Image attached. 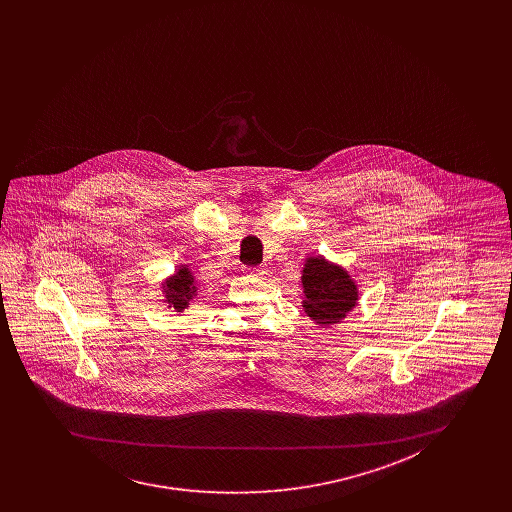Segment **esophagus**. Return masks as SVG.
<instances>
[{"instance_id":"1","label":"esophagus","mask_w":512,"mask_h":512,"mask_svg":"<svg viewBox=\"0 0 512 512\" xmlns=\"http://www.w3.org/2000/svg\"><path fill=\"white\" fill-rule=\"evenodd\" d=\"M249 276H255V278H263L266 274V266H257V268H251L248 270Z\"/></svg>"}]
</instances>
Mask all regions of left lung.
Wrapping results in <instances>:
<instances>
[{"instance_id": "obj_1", "label": "left lung", "mask_w": 512, "mask_h": 512, "mask_svg": "<svg viewBox=\"0 0 512 512\" xmlns=\"http://www.w3.org/2000/svg\"><path fill=\"white\" fill-rule=\"evenodd\" d=\"M302 308L317 325L340 323L357 306L358 287L349 272L325 257H308L302 270Z\"/></svg>"}]
</instances>
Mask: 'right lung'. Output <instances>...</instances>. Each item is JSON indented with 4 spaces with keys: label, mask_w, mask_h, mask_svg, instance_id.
I'll list each match as a JSON object with an SVG mask.
<instances>
[{
    "label": "right lung",
    "mask_w": 512,
    "mask_h": 512,
    "mask_svg": "<svg viewBox=\"0 0 512 512\" xmlns=\"http://www.w3.org/2000/svg\"><path fill=\"white\" fill-rule=\"evenodd\" d=\"M163 295L169 308H174L176 311L186 310L193 296L197 295L195 276L187 268V264L178 266L176 274H172L171 278L163 281Z\"/></svg>",
    "instance_id": "1"
}]
</instances>
